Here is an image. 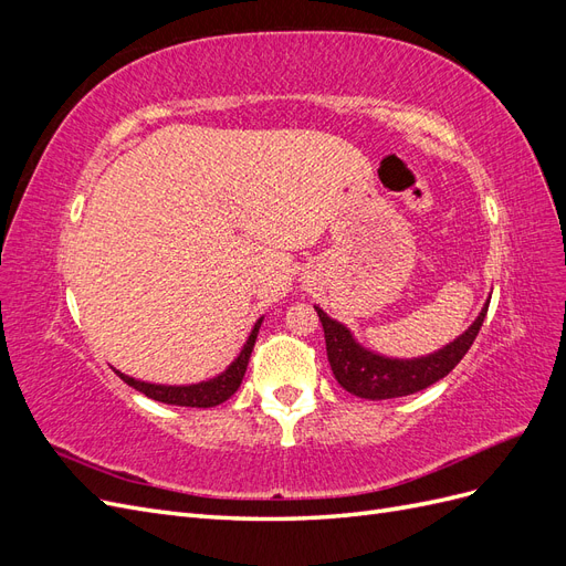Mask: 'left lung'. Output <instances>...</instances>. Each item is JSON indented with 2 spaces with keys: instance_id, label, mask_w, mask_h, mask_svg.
I'll return each instance as SVG.
<instances>
[{
  "instance_id": "obj_1",
  "label": "left lung",
  "mask_w": 566,
  "mask_h": 566,
  "mask_svg": "<svg viewBox=\"0 0 566 566\" xmlns=\"http://www.w3.org/2000/svg\"><path fill=\"white\" fill-rule=\"evenodd\" d=\"M314 310L323 325L325 352H328V361L339 387H345L354 397L380 401L408 397V394H416L447 378L472 347L486 318L489 302L465 333L449 342L443 349L420 358H389L375 354L358 345L347 325L331 318L321 306H314Z\"/></svg>"
}]
</instances>
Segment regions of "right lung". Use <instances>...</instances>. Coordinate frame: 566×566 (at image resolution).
<instances>
[{"label": "right lung", "mask_w": 566, "mask_h": 566, "mask_svg": "<svg viewBox=\"0 0 566 566\" xmlns=\"http://www.w3.org/2000/svg\"><path fill=\"white\" fill-rule=\"evenodd\" d=\"M260 325H262V318L254 323V328H252L248 342L243 345L241 354L235 356V361L224 373L217 375V378H212V380H205V382H198V385H153V382L134 380V378H129V375L119 373L115 368L113 370L119 375V380H125L136 391L146 394L148 399H156V401H163V403H172V406L212 408V406L224 403L229 397H233L235 389L241 387L243 375L248 370V361H250V354H252V347H254L256 333H260Z\"/></svg>", "instance_id": "right-lung-1"}]
</instances>
